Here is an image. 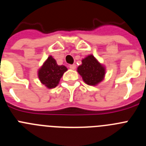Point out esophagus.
Instances as JSON below:
<instances>
[{
	"label": "esophagus",
	"mask_w": 146,
	"mask_h": 146,
	"mask_svg": "<svg viewBox=\"0 0 146 146\" xmlns=\"http://www.w3.org/2000/svg\"><path fill=\"white\" fill-rule=\"evenodd\" d=\"M69 68H70L71 69H72V70H74V69H76V65L75 64H72V65H70L69 66Z\"/></svg>",
	"instance_id": "34e87169"
}]
</instances>
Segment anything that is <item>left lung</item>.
Here are the masks:
<instances>
[{
	"instance_id": "left-lung-1",
	"label": "left lung",
	"mask_w": 146,
	"mask_h": 146,
	"mask_svg": "<svg viewBox=\"0 0 146 146\" xmlns=\"http://www.w3.org/2000/svg\"><path fill=\"white\" fill-rule=\"evenodd\" d=\"M77 71L86 84L93 86L100 83L106 74L105 66L91 54L82 59Z\"/></svg>"
}]
</instances>
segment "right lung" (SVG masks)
<instances>
[{"instance_id": "obj_1", "label": "right lung", "mask_w": 146, "mask_h": 146, "mask_svg": "<svg viewBox=\"0 0 146 146\" xmlns=\"http://www.w3.org/2000/svg\"><path fill=\"white\" fill-rule=\"evenodd\" d=\"M67 68L64 65H58L57 62L50 55L38 70V77L41 83L49 89L54 88L58 85L60 78Z\"/></svg>"}]
</instances>
